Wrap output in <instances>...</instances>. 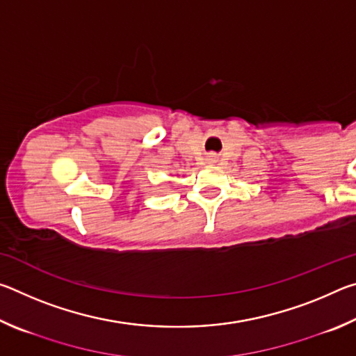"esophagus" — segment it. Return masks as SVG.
<instances>
[{
    "mask_svg": "<svg viewBox=\"0 0 356 356\" xmlns=\"http://www.w3.org/2000/svg\"><path fill=\"white\" fill-rule=\"evenodd\" d=\"M216 159V156L213 155V154H210V155H207V160H210V161H213Z\"/></svg>",
    "mask_w": 356,
    "mask_h": 356,
    "instance_id": "obj_1",
    "label": "esophagus"
}]
</instances>
